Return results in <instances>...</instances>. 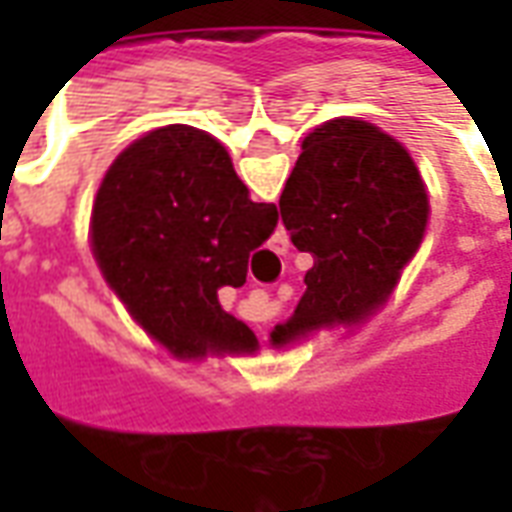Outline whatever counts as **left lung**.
<instances>
[{"instance_id": "8db88e82", "label": "left lung", "mask_w": 512, "mask_h": 512, "mask_svg": "<svg viewBox=\"0 0 512 512\" xmlns=\"http://www.w3.org/2000/svg\"><path fill=\"white\" fill-rule=\"evenodd\" d=\"M428 211L414 158L378 126L337 117L304 136L279 213L293 246L312 255V268L274 343L356 323L381 304L422 244Z\"/></svg>"}]
</instances>
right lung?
Returning a JSON list of instances; mask_svg holds the SVG:
<instances>
[{"label": "right lung", "mask_w": 512, "mask_h": 512, "mask_svg": "<svg viewBox=\"0 0 512 512\" xmlns=\"http://www.w3.org/2000/svg\"><path fill=\"white\" fill-rule=\"evenodd\" d=\"M279 222L252 202L222 142L191 126L136 139L106 169L93 202V255L109 288L178 359L249 351L255 334L222 310Z\"/></svg>", "instance_id": "1"}]
</instances>
